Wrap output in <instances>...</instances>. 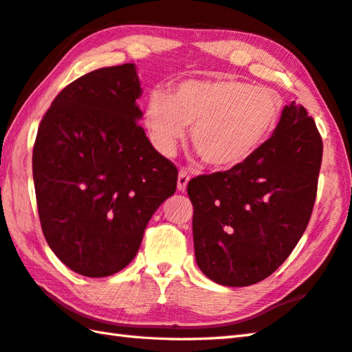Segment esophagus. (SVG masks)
Listing matches in <instances>:
<instances>
[{"instance_id": "obj_1", "label": "esophagus", "mask_w": 352, "mask_h": 352, "mask_svg": "<svg viewBox=\"0 0 352 352\" xmlns=\"http://www.w3.org/2000/svg\"><path fill=\"white\" fill-rule=\"evenodd\" d=\"M190 180V177L188 172H186L184 169H182L180 172H178V182H177V188L180 192H184L186 188H188V183Z\"/></svg>"}]
</instances>
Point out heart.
Returning a JSON list of instances; mask_svg holds the SVG:
<instances>
[{
  "mask_svg": "<svg viewBox=\"0 0 352 352\" xmlns=\"http://www.w3.org/2000/svg\"><path fill=\"white\" fill-rule=\"evenodd\" d=\"M283 111L280 94L239 80H189L172 96L154 92L145 124L154 145L172 154L192 126L193 148L214 169L248 162L271 138Z\"/></svg>",
  "mask_w": 352,
  "mask_h": 352,
  "instance_id": "1",
  "label": "heart"
}]
</instances>
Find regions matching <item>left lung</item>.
<instances>
[{"mask_svg": "<svg viewBox=\"0 0 352 352\" xmlns=\"http://www.w3.org/2000/svg\"><path fill=\"white\" fill-rule=\"evenodd\" d=\"M322 162V139L301 104L284 106L257 154L188 184L195 260L207 278L231 287L278 269L309 226Z\"/></svg>", "mask_w": 352, "mask_h": 352, "instance_id": "left-lung-1", "label": "left lung"}]
</instances>
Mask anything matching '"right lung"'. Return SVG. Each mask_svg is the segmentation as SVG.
Returning <instances> with one entry per match:
<instances>
[{"label": "right lung", "mask_w": 352, "mask_h": 352, "mask_svg": "<svg viewBox=\"0 0 352 352\" xmlns=\"http://www.w3.org/2000/svg\"><path fill=\"white\" fill-rule=\"evenodd\" d=\"M134 63L72 81L42 118L33 180L43 236L74 272L101 278L136 257L144 231L175 193L178 170L139 125Z\"/></svg>", "instance_id": "right-lung-1"}]
</instances>
